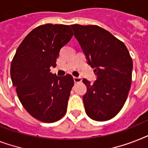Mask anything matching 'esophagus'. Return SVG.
<instances>
[{
	"label": "esophagus",
	"mask_w": 148,
	"mask_h": 148,
	"mask_svg": "<svg viewBox=\"0 0 148 148\" xmlns=\"http://www.w3.org/2000/svg\"><path fill=\"white\" fill-rule=\"evenodd\" d=\"M82 81V79L81 77H74V83H80Z\"/></svg>",
	"instance_id": "obj_1"
}]
</instances>
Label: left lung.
Segmentation results:
<instances>
[{"instance_id":"1","label":"left lung","mask_w":148,"mask_h":148,"mask_svg":"<svg viewBox=\"0 0 148 148\" xmlns=\"http://www.w3.org/2000/svg\"><path fill=\"white\" fill-rule=\"evenodd\" d=\"M88 64L95 68L97 80L86 79L83 101L87 114L97 121L115 117L124 106L131 85L133 62L124 43L97 25L72 24Z\"/></svg>"}]
</instances>
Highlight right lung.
Wrapping results in <instances>:
<instances>
[{
	"mask_svg": "<svg viewBox=\"0 0 148 148\" xmlns=\"http://www.w3.org/2000/svg\"><path fill=\"white\" fill-rule=\"evenodd\" d=\"M73 36L69 25L47 24L26 36L10 65V77L25 110L45 123L58 121L67 111L74 86L71 74L58 77L50 72L56 67L61 47Z\"/></svg>",
	"mask_w": 148,
	"mask_h": 148,
	"instance_id": "obj_1",
	"label": "right lung"
}]
</instances>
